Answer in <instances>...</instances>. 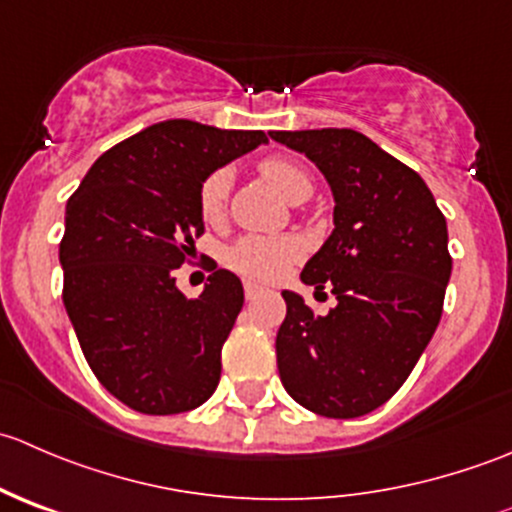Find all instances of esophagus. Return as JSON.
<instances>
[{
	"mask_svg": "<svg viewBox=\"0 0 512 512\" xmlns=\"http://www.w3.org/2000/svg\"><path fill=\"white\" fill-rule=\"evenodd\" d=\"M260 292H262L260 285H255V282H245V297L247 299H255Z\"/></svg>",
	"mask_w": 512,
	"mask_h": 512,
	"instance_id": "1",
	"label": "esophagus"
}]
</instances>
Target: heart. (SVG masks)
I'll list each match as a JSON object with an SVG mask.
<instances>
[{"mask_svg":"<svg viewBox=\"0 0 512 512\" xmlns=\"http://www.w3.org/2000/svg\"><path fill=\"white\" fill-rule=\"evenodd\" d=\"M262 175L285 195L287 200H294L297 195H312V178L302 165L287 158H267L260 165ZM232 175L230 170H215L208 175L200 188V213L208 223H218L225 213L227 195H230ZM302 252V245L294 237H262L247 235L237 240L227 252V262L235 267L240 275L252 277V280L270 282L285 275V270L292 265Z\"/></svg>","mask_w":512,"mask_h":512,"instance_id":"heart-1","label":"heart"}]
</instances>
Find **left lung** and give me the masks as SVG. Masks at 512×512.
<instances>
[{
	"label": "left lung",
	"mask_w": 512,
	"mask_h": 512,
	"mask_svg": "<svg viewBox=\"0 0 512 512\" xmlns=\"http://www.w3.org/2000/svg\"><path fill=\"white\" fill-rule=\"evenodd\" d=\"M332 188L334 230L299 280L332 289L314 314L285 289L277 369L287 394L327 418L379 409L431 342L451 280L446 218L421 175L352 128L272 131Z\"/></svg>",
	"instance_id": "1"
}]
</instances>
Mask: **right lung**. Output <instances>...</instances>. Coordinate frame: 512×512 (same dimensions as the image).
Returning <instances> with one entry per match:
<instances>
[{
    "label": "right lung",
    "mask_w": 512,
    "mask_h": 512,
    "mask_svg": "<svg viewBox=\"0 0 512 512\" xmlns=\"http://www.w3.org/2000/svg\"><path fill=\"white\" fill-rule=\"evenodd\" d=\"M262 143V131L153 123L103 153L66 203V314L96 379L128 409L183 414L218 389L242 282L213 270L203 294L188 299L173 270L203 232L205 178Z\"/></svg>",
    "instance_id": "add662e5"
}]
</instances>
